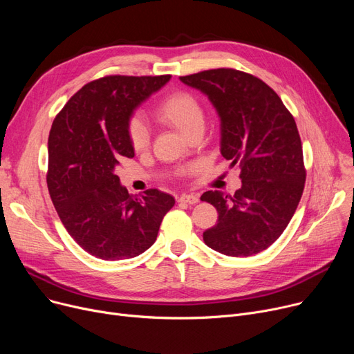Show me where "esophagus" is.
I'll return each mask as SVG.
<instances>
[{"label": "esophagus", "mask_w": 354, "mask_h": 354, "mask_svg": "<svg viewBox=\"0 0 354 354\" xmlns=\"http://www.w3.org/2000/svg\"><path fill=\"white\" fill-rule=\"evenodd\" d=\"M178 201L183 203H189V205H195V203L199 202V196L195 194H182Z\"/></svg>", "instance_id": "1"}]
</instances>
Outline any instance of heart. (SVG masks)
<instances>
[{
	"mask_svg": "<svg viewBox=\"0 0 354 354\" xmlns=\"http://www.w3.org/2000/svg\"><path fill=\"white\" fill-rule=\"evenodd\" d=\"M155 118L175 127L185 136H188L194 129L203 126V109L201 102L189 91L176 90L166 95L155 109ZM127 139L133 151L142 152L149 145V130L139 116H132L126 126Z\"/></svg>",
	"mask_w": 354,
	"mask_h": 354,
	"instance_id": "b5f03b06",
	"label": "heart"
}]
</instances>
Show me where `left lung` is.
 <instances>
[{
    "label": "left lung",
    "mask_w": 354,
    "mask_h": 354,
    "mask_svg": "<svg viewBox=\"0 0 354 354\" xmlns=\"http://www.w3.org/2000/svg\"><path fill=\"white\" fill-rule=\"evenodd\" d=\"M180 80L209 97L221 118V153L241 167L234 195L201 196L216 208L205 244L230 257H250L274 244L301 199L306 166L295 120L280 96L250 73L221 67Z\"/></svg>",
    "instance_id": "obj_1"
}]
</instances>
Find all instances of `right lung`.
Masks as SVG:
<instances>
[{"instance_id":"obj_1","label":"right lung","mask_w":354,"mask_h":354,"mask_svg":"<svg viewBox=\"0 0 354 354\" xmlns=\"http://www.w3.org/2000/svg\"><path fill=\"white\" fill-rule=\"evenodd\" d=\"M169 79L111 74L93 80L53 122L47 169L53 205L71 238L106 261L145 252L175 205L174 196L158 189L129 195L115 174L120 158L135 156L126 132L130 115Z\"/></svg>"}]
</instances>
